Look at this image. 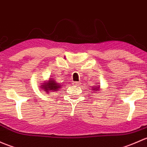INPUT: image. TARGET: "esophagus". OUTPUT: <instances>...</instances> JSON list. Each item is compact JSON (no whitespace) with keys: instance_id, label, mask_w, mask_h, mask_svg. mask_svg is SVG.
<instances>
[{"instance_id":"obj_1","label":"esophagus","mask_w":147,"mask_h":147,"mask_svg":"<svg viewBox=\"0 0 147 147\" xmlns=\"http://www.w3.org/2000/svg\"><path fill=\"white\" fill-rule=\"evenodd\" d=\"M73 85L78 86L79 85V82H73Z\"/></svg>"}]
</instances>
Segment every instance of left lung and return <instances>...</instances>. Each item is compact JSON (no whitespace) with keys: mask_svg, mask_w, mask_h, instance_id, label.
Here are the masks:
<instances>
[{"mask_svg":"<svg viewBox=\"0 0 147 147\" xmlns=\"http://www.w3.org/2000/svg\"><path fill=\"white\" fill-rule=\"evenodd\" d=\"M98 84H96V85H94L93 86H92V89L94 91V92H96V93H99V91L100 89H101V87H100V86L98 85Z\"/></svg>","mask_w":147,"mask_h":147,"instance_id":"1","label":"left lung"}]
</instances>
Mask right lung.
I'll list each match as a JSON object with an SVG mask.
<instances>
[{"label": "right lung", "mask_w": 147, "mask_h": 147, "mask_svg": "<svg viewBox=\"0 0 147 147\" xmlns=\"http://www.w3.org/2000/svg\"><path fill=\"white\" fill-rule=\"evenodd\" d=\"M63 84L57 82L54 78H49V80L44 81L42 84L40 85V88L41 90L45 92L46 93L49 94L51 92H55L59 91Z\"/></svg>", "instance_id": "right-lung-1"}]
</instances>
